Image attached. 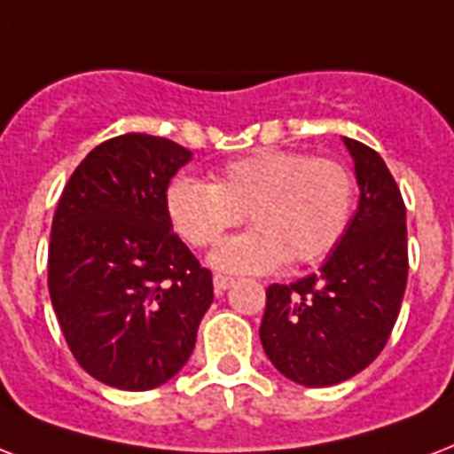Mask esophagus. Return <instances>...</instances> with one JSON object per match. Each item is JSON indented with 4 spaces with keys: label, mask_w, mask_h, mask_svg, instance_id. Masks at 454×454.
<instances>
[{
    "label": "esophagus",
    "mask_w": 454,
    "mask_h": 454,
    "mask_svg": "<svg viewBox=\"0 0 454 454\" xmlns=\"http://www.w3.org/2000/svg\"><path fill=\"white\" fill-rule=\"evenodd\" d=\"M233 278L231 276H221V273H216L214 276V288H216V293H223V290H228L231 286H233Z\"/></svg>",
    "instance_id": "esophagus-1"
}]
</instances>
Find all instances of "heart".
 I'll use <instances>...</instances> for the list:
<instances>
[{
  "instance_id": "1",
  "label": "heart",
  "mask_w": 454,
  "mask_h": 454,
  "mask_svg": "<svg viewBox=\"0 0 454 454\" xmlns=\"http://www.w3.org/2000/svg\"><path fill=\"white\" fill-rule=\"evenodd\" d=\"M352 202L355 183L345 166L290 150H259L228 161L214 183L176 178L166 190L176 233L200 250L216 247L247 214L254 228L212 259L226 273L317 264L348 231Z\"/></svg>"
}]
</instances>
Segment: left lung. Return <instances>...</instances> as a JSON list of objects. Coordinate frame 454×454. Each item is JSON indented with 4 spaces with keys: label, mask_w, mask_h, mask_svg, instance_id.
Segmentation results:
<instances>
[{
    "label": "left lung",
    "mask_w": 454,
    "mask_h": 454,
    "mask_svg": "<svg viewBox=\"0 0 454 454\" xmlns=\"http://www.w3.org/2000/svg\"><path fill=\"white\" fill-rule=\"evenodd\" d=\"M355 161L357 212L319 269L266 288L259 338L266 357L307 388H326L372 364L395 326L407 286V216L395 178L372 147L342 137Z\"/></svg>",
    "instance_id": "1"
}]
</instances>
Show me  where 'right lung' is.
<instances>
[{"instance_id": "obj_1", "label": "right lung", "mask_w": 454, "mask_h": 454, "mask_svg": "<svg viewBox=\"0 0 454 454\" xmlns=\"http://www.w3.org/2000/svg\"><path fill=\"white\" fill-rule=\"evenodd\" d=\"M192 152L126 133L97 145L59 197L50 297L78 364L121 390L157 388L192 355L212 271L173 233L168 183Z\"/></svg>"}]
</instances>
